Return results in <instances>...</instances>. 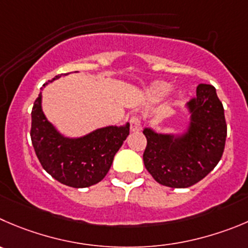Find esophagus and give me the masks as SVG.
<instances>
[{
    "instance_id": "esophagus-1",
    "label": "esophagus",
    "mask_w": 248,
    "mask_h": 248,
    "mask_svg": "<svg viewBox=\"0 0 248 248\" xmlns=\"http://www.w3.org/2000/svg\"><path fill=\"white\" fill-rule=\"evenodd\" d=\"M142 129V125H141V120L139 117H131L130 118V130L134 131V133H138Z\"/></svg>"
}]
</instances>
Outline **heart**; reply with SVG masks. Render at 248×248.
Masks as SVG:
<instances>
[{"mask_svg":"<svg viewBox=\"0 0 248 248\" xmlns=\"http://www.w3.org/2000/svg\"><path fill=\"white\" fill-rule=\"evenodd\" d=\"M171 91V85L168 84V82H157V84L153 85L150 89L148 93L152 98L155 100H161V98L166 97L169 93Z\"/></svg>","mask_w":248,"mask_h":248,"instance_id":"obj_1","label":"heart"}]
</instances>
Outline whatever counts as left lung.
I'll list each match as a JSON object with an SVG mask.
<instances>
[{
	"label": "left lung",
	"instance_id": "obj_1",
	"mask_svg": "<svg viewBox=\"0 0 248 248\" xmlns=\"http://www.w3.org/2000/svg\"><path fill=\"white\" fill-rule=\"evenodd\" d=\"M186 108L190 119L183 133L143 129L146 169L157 183L168 187L184 188L199 183L218 164L225 147V115L214 86L200 84L196 97Z\"/></svg>",
	"mask_w": 248,
	"mask_h": 248
}]
</instances>
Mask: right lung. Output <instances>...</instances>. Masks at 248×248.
Listing matches in <instances>:
<instances>
[{
  "label": "right lung",
  "mask_w": 248,
  "mask_h": 248,
  "mask_svg": "<svg viewBox=\"0 0 248 248\" xmlns=\"http://www.w3.org/2000/svg\"><path fill=\"white\" fill-rule=\"evenodd\" d=\"M58 78L61 75L48 82ZM41 103L40 93L32 107L30 136L42 168L70 187H89L100 183L109 170L115 153L128 138L130 124L105 126L80 138H68L47 120Z\"/></svg>",
  "instance_id": "right-lung-1"
}]
</instances>
